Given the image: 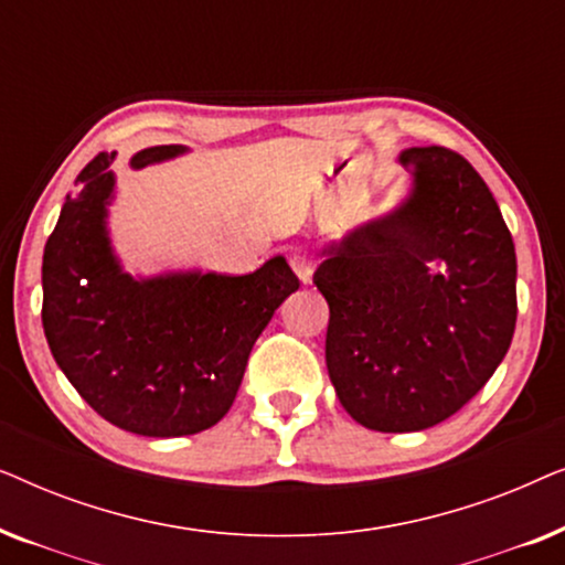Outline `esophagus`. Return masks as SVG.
<instances>
[{"instance_id": "obj_1", "label": "esophagus", "mask_w": 565, "mask_h": 565, "mask_svg": "<svg viewBox=\"0 0 565 565\" xmlns=\"http://www.w3.org/2000/svg\"><path fill=\"white\" fill-rule=\"evenodd\" d=\"M290 267H292V273L298 275L300 282L311 285V280H313V262L308 259V254H303V252L290 254Z\"/></svg>"}]
</instances>
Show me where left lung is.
<instances>
[{
    "instance_id": "left-lung-1",
    "label": "left lung",
    "mask_w": 565,
    "mask_h": 565,
    "mask_svg": "<svg viewBox=\"0 0 565 565\" xmlns=\"http://www.w3.org/2000/svg\"><path fill=\"white\" fill-rule=\"evenodd\" d=\"M398 161L406 198L323 244L313 273L331 385L375 431L429 429L466 406L516 323L514 242L481 174L439 146Z\"/></svg>"
}]
</instances>
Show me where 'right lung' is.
<instances>
[{"label":"right lung","instance_id":"obj_1","mask_svg":"<svg viewBox=\"0 0 565 565\" xmlns=\"http://www.w3.org/2000/svg\"><path fill=\"white\" fill-rule=\"evenodd\" d=\"M151 146L130 169L172 161ZM113 153L76 177L43 252V331L56 365L95 412L143 437L198 435L234 404L254 342L298 290L282 254L249 275L167 269L130 275L115 252Z\"/></svg>","mask_w":565,"mask_h":565}]
</instances>
